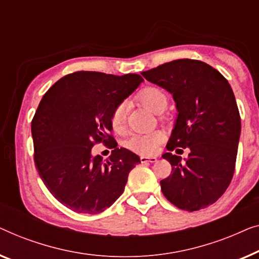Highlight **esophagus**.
<instances>
[{"label":"esophagus","mask_w":259,"mask_h":259,"mask_svg":"<svg viewBox=\"0 0 259 259\" xmlns=\"http://www.w3.org/2000/svg\"><path fill=\"white\" fill-rule=\"evenodd\" d=\"M156 161H157V157H155V156H151V157H148V156H141L142 163H155Z\"/></svg>","instance_id":"obj_1"}]
</instances>
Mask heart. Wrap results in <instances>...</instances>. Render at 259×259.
<instances>
[{"instance_id":"obj_1","label":"heart","mask_w":259,"mask_h":259,"mask_svg":"<svg viewBox=\"0 0 259 259\" xmlns=\"http://www.w3.org/2000/svg\"><path fill=\"white\" fill-rule=\"evenodd\" d=\"M141 105L154 114H162L167 105L166 94L156 87H145L135 96ZM125 104H118L111 114V126L115 131H122L125 124ZM164 140V135L161 131H152L149 134L134 135L126 142V148L140 155H152L157 151L158 145Z\"/></svg>"}]
</instances>
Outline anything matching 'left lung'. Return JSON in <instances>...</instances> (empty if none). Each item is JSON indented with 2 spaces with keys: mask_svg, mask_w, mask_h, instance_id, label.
I'll return each instance as SVG.
<instances>
[{
  "mask_svg": "<svg viewBox=\"0 0 259 259\" xmlns=\"http://www.w3.org/2000/svg\"><path fill=\"white\" fill-rule=\"evenodd\" d=\"M172 95L177 109L172 133L162 157L172 174L161 181L163 195L182 210L211 205L224 194L235 172L240 117L227 78L202 61L176 60L141 72ZM188 147V159L177 152ZM183 152V151H182Z\"/></svg>",
  "mask_w": 259,
  "mask_h": 259,
  "instance_id": "8db88e82",
  "label": "left lung"
}]
</instances>
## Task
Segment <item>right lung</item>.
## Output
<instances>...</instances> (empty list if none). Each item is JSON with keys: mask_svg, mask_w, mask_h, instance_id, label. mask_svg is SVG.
Wrapping results in <instances>:
<instances>
[{"mask_svg": "<svg viewBox=\"0 0 259 259\" xmlns=\"http://www.w3.org/2000/svg\"><path fill=\"white\" fill-rule=\"evenodd\" d=\"M142 82L137 74L77 71L57 81L39 102L31 122L36 169L54 197L75 212L96 214L111 206L141 163L128 149L116 148L110 118ZM102 140L115 148L105 161L91 154Z\"/></svg>", "mask_w": 259, "mask_h": 259, "instance_id": "add662e5", "label": "right lung"}]
</instances>
